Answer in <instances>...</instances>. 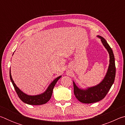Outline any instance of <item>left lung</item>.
<instances>
[{
  "label": "left lung",
  "mask_w": 125,
  "mask_h": 125,
  "mask_svg": "<svg viewBox=\"0 0 125 125\" xmlns=\"http://www.w3.org/2000/svg\"><path fill=\"white\" fill-rule=\"evenodd\" d=\"M97 36L101 39L103 45L109 52L110 64L104 79L98 85L84 90L78 88L73 82L74 94L76 98L81 103L85 104L96 103L104 98L113 85L115 78L116 67L113 50L103 37Z\"/></svg>",
  "instance_id": "1"
}]
</instances>
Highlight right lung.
I'll return each instance as SVG.
<instances>
[{"label": "right lung", "mask_w": 125, "mask_h": 125, "mask_svg": "<svg viewBox=\"0 0 125 125\" xmlns=\"http://www.w3.org/2000/svg\"><path fill=\"white\" fill-rule=\"evenodd\" d=\"M61 76H60V77L56 78L50 84V85L48 86L47 90L43 93H42V94L37 95H28L23 93L22 91H21L18 87H17L16 84L14 83V82L12 80L10 69V78L17 94H18V96L21 99V100L23 101L24 103L29 105H39L45 104L46 103H47L50 100L51 98L53 89L54 85H56L57 82L58 81L60 78H61Z\"/></svg>", "instance_id": "obj_1"}]
</instances>
